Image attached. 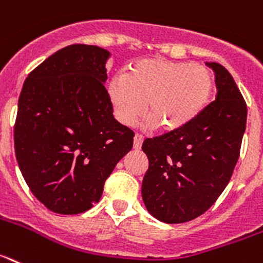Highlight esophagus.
Instances as JSON below:
<instances>
[{
	"mask_svg": "<svg viewBox=\"0 0 263 263\" xmlns=\"http://www.w3.org/2000/svg\"><path fill=\"white\" fill-rule=\"evenodd\" d=\"M142 142H143V137L140 136V134H136V136H134V141H133L134 149L140 150L141 146H142Z\"/></svg>",
	"mask_w": 263,
	"mask_h": 263,
	"instance_id": "obj_1",
	"label": "esophagus"
}]
</instances>
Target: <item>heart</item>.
<instances>
[{
	"label": "heart",
	"instance_id": "1",
	"mask_svg": "<svg viewBox=\"0 0 263 263\" xmlns=\"http://www.w3.org/2000/svg\"><path fill=\"white\" fill-rule=\"evenodd\" d=\"M214 78L199 64L163 58L138 61L109 82V97L121 123L130 126L145 111L147 125L177 132L198 118L212 97Z\"/></svg>",
	"mask_w": 263,
	"mask_h": 263
}]
</instances>
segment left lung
Returning a JSON list of instances; mask_svg holds the SVG:
<instances>
[{
  "instance_id": "obj_1",
  "label": "left lung",
  "mask_w": 263,
  "mask_h": 263,
  "mask_svg": "<svg viewBox=\"0 0 263 263\" xmlns=\"http://www.w3.org/2000/svg\"><path fill=\"white\" fill-rule=\"evenodd\" d=\"M214 102L183 129L146 138L149 169L142 181L147 212L165 223L192 221L217 201L238 161L248 107L232 74L217 62Z\"/></svg>"
}]
</instances>
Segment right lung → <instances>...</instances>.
I'll return each instance as SVG.
<instances>
[{"mask_svg":"<svg viewBox=\"0 0 263 263\" xmlns=\"http://www.w3.org/2000/svg\"><path fill=\"white\" fill-rule=\"evenodd\" d=\"M110 55L96 45H69L38 65L20 94L15 158L35 198L58 214L100 201L133 147L134 133L116 121L104 85Z\"/></svg>","mask_w":263,"mask_h":263,"instance_id":"add662e5","label":"right lung"}]
</instances>
